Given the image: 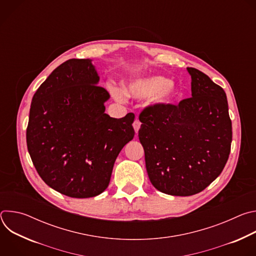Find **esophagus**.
<instances>
[{"mask_svg":"<svg viewBox=\"0 0 256 256\" xmlns=\"http://www.w3.org/2000/svg\"><path fill=\"white\" fill-rule=\"evenodd\" d=\"M132 126H134V132L138 134V130H140V122L136 118L134 122V124H132Z\"/></svg>","mask_w":256,"mask_h":256,"instance_id":"esophagus-1","label":"esophagus"}]
</instances>
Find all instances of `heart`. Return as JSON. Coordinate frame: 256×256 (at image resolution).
Segmentation results:
<instances>
[{
    "label": "heart",
    "instance_id": "heart-1",
    "mask_svg": "<svg viewBox=\"0 0 256 256\" xmlns=\"http://www.w3.org/2000/svg\"><path fill=\"white\" fill-rule=\"evenodd\" d=\"M112 92L118 99L124 98V93L120 89L114 88ZM124 94L136 99H144L154 95L153 102L165 104L179 95V89L174 82L162 76H153L132 81L126 87Z\"/></svg>",
    "mask_w": 256,
    "mask_h": 256
}]
</instances>
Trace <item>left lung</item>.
<instances>
[{
    "label": "left lung",
    "mask_w": 256,
    "mask_h": 256,
    "mask_svg": "<svg viewBox=\"0 0 256 256\" xmlns=\"http://www.w3.org/2000/svg\"><path fill=\"white\" fill-rule=\"evenodd\" d=\"M188 70L192 97L177 105L146 106L138 116V138L151 184L178 196L202 192L221 174L232 142L225 91L198 68Z\"/></svg>",
    "instance_id": "left-lung-1"
}]
</instances>
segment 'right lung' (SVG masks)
I'll return each instance as SVG.
<instances>
[{
  "mask_svg": "<svg viewBox=\"0 0 256 256\" xmlns=\"http://www.w3.org/2000/svg\"><path fill=\"white\" fill-rule=\"evenodd\" d=\"M88 58L58 66L36 90L26 130L32 163L46 184L70 198L103 192L116 157L134 136V114H106L109 93Z\"/></svg>",
  "mask_w": 256,
  "mask_h": 256,
  "instance_id": "right-lung-1",
  "label": "right lung"
}]
</instances>
